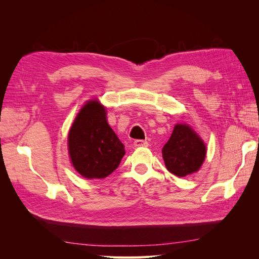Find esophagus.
Here are the masks:
<instances>
[{"instance_id":"obj_1","label":"esophagus","mask_w":259,"mask_h":259,"mask_svg":"<svg viewBox=\"0 0 259 259\" xmlns=\"http://www.w3.org/2000/svg\"><path fill=\"white\" fill-rule=\"evenodd\" d=\"M134 146L135 147H147L148 146V142L143 139H136L134 142Z\"/></svg>"}]
</instances>
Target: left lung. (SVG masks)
<instances>
[{"label": "left lung", "mask_w": 259, "mask_h": 259, "mask_svg": "<svg viewBox=\"0 0 259 259\" xmlns=\"http://www.w3.org/2000/svg\"><path fill=\"white\" fill-rule=\"evenodd\" d=\"M162 154L168 171L185 177L200 168L205 159L206 148L190 126L177 124L168 142L164 145Z\"/></svg>", "instance_id": "left-lung-1"}]
</instances>
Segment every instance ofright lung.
<instances>
[{
  "mask_svg": "<svg viewBox=\"0 0 259 259\" xmlns=\"http://www.w3.org/2000/svg\"><path fill=\"white\" fill-rule=\"evenodd\" d=\"M74 168L85 178H105L119 166L124 145L107 123L106 110L98 101L86 104L74 120L68 136Z\"/></svg>",
  "mask_w": 259,
  "mask_h": 259,
  "instance_id": "add662e5",
  "label": "right lung"
}]
</instances>
